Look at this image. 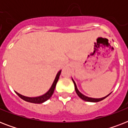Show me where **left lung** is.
<instances>
[{
  "label": "left lung",
  "instance_id": "left-lung-1",
  "mask_svg": "<svg viewBox=\"0 0 128 128\" xmlns=\"http://www.w3.org/2000/svg\"><path fill=\"white\" fill-rule=\"evenodd\" d=\"M72 81L74 82V87H75V90H76V94H78V96L79 97L81 98L82 100H84V101H86V102H100V101H102V100H103L104 99H105L106 98H107L108 96L111 93H110L108 95H107L105 97H103V98H90V97H88L84 95V94H82L81 92H80L79 90H78V88H77V86H76V83L74 82V80H73L72 78Z\"/></svg>",
  "mask_w": 128,
  "mask_h": 128
}]
</instances>
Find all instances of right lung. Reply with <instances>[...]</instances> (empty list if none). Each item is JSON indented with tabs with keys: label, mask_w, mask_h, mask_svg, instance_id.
<instances>
[{
	"label": "right lung",
	"mask_w": 128,
	"mask_h": 128,
	"mask_svg": "<svg viewBox=\"0 0 128 128\" xmlns=\"http://www.w3.org/2000/svg\"><path fill=\"white\" fill-rule=\"evenodd\" d=\"M60 73H61V70L59 71V72L57 73L56 76V78L54 79V82L52 83L51 87L49 89L46 93H45L42 96H37V97H27V96H22L18 94L16 92H15L17 95L19 97L22 98V100H24V101L28 102H30V103H34V104H42L44 103V102L47 101L48 99H50V97L52 96L53 93H54V89H55V87H56V85L57 84V82H58V79H59V77H60Z\"/></svg>",
	"instance_id": "obj_1"
}]
</instances>
